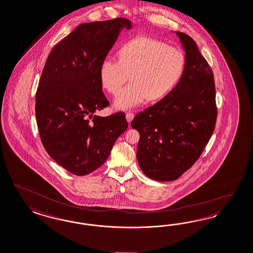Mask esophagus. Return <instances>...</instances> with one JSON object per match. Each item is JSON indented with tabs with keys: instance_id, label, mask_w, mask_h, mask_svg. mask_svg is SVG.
Wrapping results in <instances>:
<instances>
[{
	"instance_id": "1",
	"label": "esophagus",
	"mask_w": 253,
	"mask_h": 253,
	"mask_svg": "<svg viewBox=\"0 0 253 253\" xmlns=\"http://www.w3.org/2000/svg\"><path fill=\"white\" fill-rule=\"evenodd\" d=\"M133 118H134V114L131 113V112H128L126 114V119H127L128 122H131Z\"/></svg>"
}]
</instances>
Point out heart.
Here are the masks:
<instances>
[{
	"mask_svg": "<svg viewBox=\"0 0 253 253\" xmlns=\"http://www.w3.org/2000/svg\"><path fill=\"white\" fill-rule=\"evenodd\" d=\"M120 61L105 58L99 76L104 88L117 94L131 74V82L114 101L119 109H130L168 94L183 75L186 57L175 46L147 36L137 37L119 50Z\"/></svg>",
	"mask_w": 253,
	"mask_h": 253,
	"instance_id": "obj_1",
	"label": "heart"
}]
</instances>
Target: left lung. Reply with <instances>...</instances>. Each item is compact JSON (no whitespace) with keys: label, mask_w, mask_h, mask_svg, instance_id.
Returning <instances> with one entry per match:
<instances>
[{"label":"left lung","mask_w":253,"mask_h":253,"mask_svg":"<svg viewBox=\"0 0 253 253\" xmlns=\"http://www.w3.org/2000/svg\"><path fill=\"white\" fill-rule=\"evenodd\" d=\"M186 65L176 86L131 121L139 131L136 158L143 173L156 181H172L199 159L217 121L214 76L191 36L176 32Z\"/></svg>","instance_id":"obj_1"}]
</instances>
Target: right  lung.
<instances>
[{
  "label": "right lung",
  "mask_w": 253,
  "mask_h": 253,
  "mask_svg": "<svg viewBox=\"0 0 253 253\" xmlns=\"http://www.w3.org/2000/svg\"><path fill=\"white\" fill-rule=\"evenodd\" d=\"M131 27L123 18L83 23L45 61L35 97L38 131L48 155L72 174L85 175L103 166L128 128L122 112L92 115L109 105L100 81L101 63L122 29Z\"/></svg>",
  "instance_id": "add662e5"
}]
</instances>
